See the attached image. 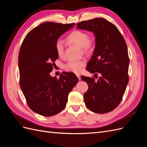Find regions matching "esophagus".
I'll return each mask as SVG.
<instances>
[{
    "instance_id": "34e87169",
    "label": "esophagus",
    "mask_w": 147,
    "mask_h": 147,
    "mask_svg": "<svg viewBox=\"0 0 147 147\" xmlns=\"http://www.w3.org/2000/svg\"><path fill=\"white\" fill-rule=\"evenodd\" d=\"M77 77H78V80H81V77H80V75H77Z\"/></svg>"
}]
</instances>
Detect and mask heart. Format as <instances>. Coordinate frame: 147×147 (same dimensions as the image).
<instances>
[{
	"mask_svg": "<svg viewBox=\"0 0 147 147\" xmlns=\"http://www.w3.org/2000/svg\"><path fill=\"white\" fill-rule=\"evenodd\" d=\"M67 40L69 42L82 48L84 53H89L92 48V43L90 39L89 35L82 30H75L73 31L68 35ZM56 50L57 55L59 57L64 56V45L63 42L61 40H58L56 43ZM85 65L86 62L84 60H70L65 64L64 69L69 72L78 74L82 72Z\"/></svg>",
	"mask_w": 147,
	"mask_h": 147,
	"instance_id": "heart-1",
	"label": "heart"
}]
</instances>
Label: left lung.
Wrapping results in <instances>:
<instances>
[{"label": "left lung", "instance_id": "obj_1", "mask_svg": "<svg viewBox=\"0 0 147 147\" xmlns=\"http://www.w3.org/2000/svg\"><path fill=\"white\" fill-rule=\"evenodd\" d=\"M77 29L94 33L95 48L86 70L101 76H82L88 84L84 94L86 107L97 113H105L119 104L129 82V59L125 40L118 28L104 18H96L78 23Z\"/></svg>", "mask_w": 147, "mask_h": 147}]
</instances>
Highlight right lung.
Returning a JSON list of instances; mask_svg holds the SVG:
<instances>
[{"label":"right lung","instance_id":"1","mask_svg":"<svg viewBox=\"0 0 147 147\" xmlns=\"http://www.w3.org/2000/svg\"><path fill=\"white\" fill-rule=\"evenodd\" d=\"M74 26L45 22L31 30L21 46L20 87L30 109L42 116L61 112L65 107L69 93L78 83L74 73L63 72L59 79L50 74L58 58L56 42Z\"/></svg>","mask_w":147,"mask_h":147}]
</instances>
